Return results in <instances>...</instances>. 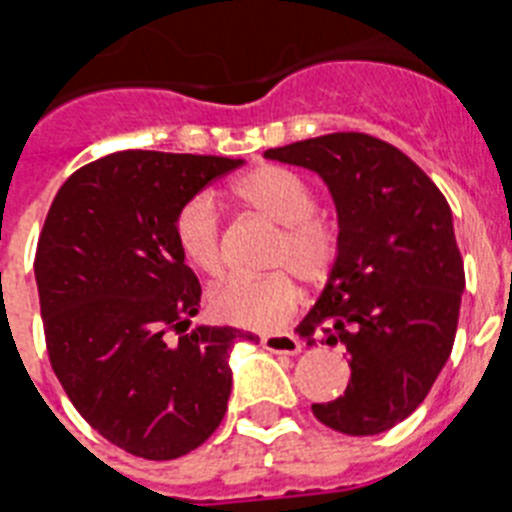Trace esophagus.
I'll list each match as a JSON object with an SVG mask.
<instances>
[{
    "label": "esophagus",
    "instance_id": "34e87169",
    "mask_svg": "<svg viewBox=\"0 0 512 512\" xmlns=\"http://www.w3.org/2000/svg\"><path fill=\"white\" fill-rule=\"evenodd\" d=\"M261 346L271 354H287L295 356L302 351V341L295 336H289V333H269V336L261 338Z\"/></svg>",
    "mask_w": 512,
    "mask_h": 512
}]
</instances>
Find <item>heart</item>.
<instances>
[{
  "label": "heart",
  "instance_id": "obj_1",
  "mask_svg": "<svg viewBox=\"0 0 512 512\" xmlns=\"http://www.w3.org/2000/svg\"><path fill=\"white\" fill-rule=\"evenodd\" d=\"M235 200L282 225L274 266H289L297 277L320 284L330 277L338 259L336 228L315 215V194L295 171L264 164L233 182ZM174 241L194 271L217 277L223 271V230L210 194H197L184 202L174 217ZM300 287L292 271L269 277H235L217 284L207 295V307L220 323L246 330H277L295 315Z\"/></svg>",
  "mask_w": 512,
  "mask_h": 512
}]
</instances>
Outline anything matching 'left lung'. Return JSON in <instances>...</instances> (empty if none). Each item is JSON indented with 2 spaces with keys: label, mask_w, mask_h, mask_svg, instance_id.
I'll return each mask as SVG.
<instances>
[{
  "label": "left lung",
  "mask_w": 512,
  "mask_h": 512,
  "mask_svg": "<svg viewBox=\"0 0 512 512\" xmlns=\"http://www.w3.org/2000/svg\"><path fill=\"white\" fill-rule=\"evenodd\" d=\"M264 156L315 171L338 215L336 266L297 333L307 346H346L351 379L312 413L346 436L390 431L425 400L454 348L464 261L449 202L400 148L366 133Z\"/></svg>",
  "instance_id": "obj_1"
}]
</instances>
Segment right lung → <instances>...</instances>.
Segmentation results:
<instances>
[{"mask_svg":"<svg viewBox=\"0 0 512 512\" xmlns=\"http://www.w3.org/2000/svg\"><path fill=\"white\" fill-rule=\"evenodd\" d=\"M243 158L120 151L63 182L35 253L45 346L81 418L128 454L169 461L228 410L238 328L197 325L202 287L174 217Z\"/></svg>","mask_w":512,"mask_h":512,"instance_id":"add662e5","label":"right lung"}]
</instances>
